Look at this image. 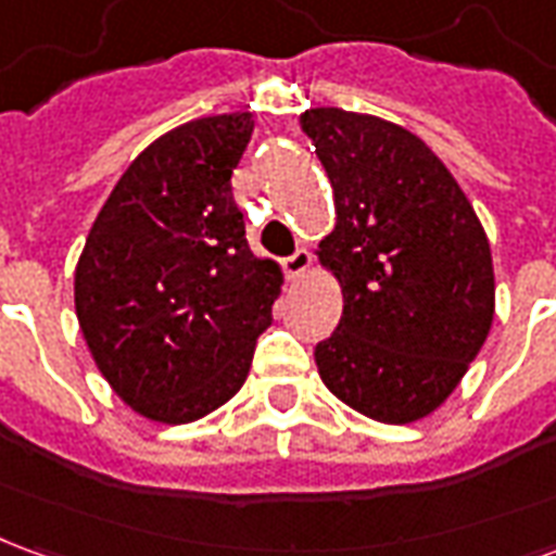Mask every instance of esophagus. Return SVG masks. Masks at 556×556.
<instances>
[{
  "label": "esophagus",
  "mask_w": 556,
  "mask_h": 556,
  "mask_svg": "<svg viewBox=\"0 0 556 556\" xmlns=\"http://www.w3.org/2000/svg\"><path fill=\"white\" fill-rule=\"evenodd\" d=\"M313 267V255L306 253V250H298L289 258H282V270H286V277L289 279H301L306 270Z\"/></svg>",
  "instance_id": "esophagus-1"
}]
</instances>
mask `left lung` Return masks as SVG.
<instances>
[{
  "label": "left lung",
  "instance_id": "obj_1",
  "mask_svg": "<svg viewBox=\"0 0 556 556\" xmlns=\"http://www.w3.org/2000/svg\"><path fill=\"white\" fill-rule=\"evenodd\" d=\"M325 166L337 226L318 262L339 279L342 318L315 345L327 390L378 422L441 408L489 337L491 247L441 157L378 115H301Z\"/></svg>",
  "mask_w": 556,
  "mask_h": 556
}]
</instances>
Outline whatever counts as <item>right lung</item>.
I'll use <instances>...</instances> for the list:
<instances>
[{
	"label": "right lung",
	"instance_id": "1",
	"mask_svg": "<svg viewBox=\"0 0 556 556\" xmlns=\"http://www.w3.org/2000/svg\"><path fill=\"white\" fill-rule=\"evenodd\" d=\"M253 113L195 118L118 178L74 274L79 330L115 393L154 422H193L247 381L282 270L255 258L231 172Z\"/></svg>",
	"mask_w": 556,
	"mask_h": 556
}]
</instances>
